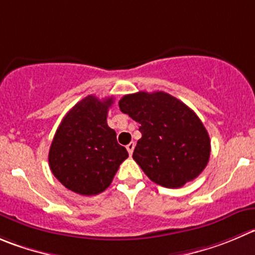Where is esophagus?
<instances>
[{"label": "esophagus", "mask_w": 255, "mask_h": 255, "mask_svg": "<svg viewBox=\"0 0 255 255\" xmlns=\"http://www.w3.org/2000/svg\"><path fill=\"white\" fill-rule=\"evenodd\" d=\"M134 147H135V144L132 141L130 142V144L126 145V150H128V152H129L130 156H131V155H132V151H134Z\"/></svg>", "instance_id": "1"}]
</instances>
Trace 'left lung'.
<instances>
[{
	"label": "left lung",
	"mask_w": 255,
	"mask_h": 255,
	"mask_svg": "<svg viewBox=\"0 0 255 255\" xmlns=\"http://www.w3.org/2000/svg\"><path fill=\"white\" fill-rule=\"evenodd\" d=\"M120 110L140 124L134 157L147 178L164 188H181L198 178L210 156V139L189 106L162 91L125 95Z\"/></svg>",
	"instance_id": "1"
}]
</instances>
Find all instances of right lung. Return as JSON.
Here are the masks:
<instances>
[{
	"label": "right lung",
	"instance_id": "1",
	"mask_svg": "<svg viewBox=\"0 0 255 255\" xmlns=\"http://www.w3.org/2000/svg\"><path fill=\"white\" fill-rule=\"evenodd\" d=\"M113 104V98L86 96L65 115L53 136L48 165L55 178L74 193H103L129 156L106 121Z\"/></svg>",
	"mask_w": 255,
	"mask_h": 255
}]
</instances>
